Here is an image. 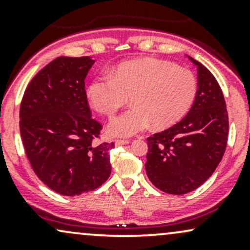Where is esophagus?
Returning <instances> with one entry per match:
<instances>
[{
	"mask_svg": "<svg viewBox=\"0 0 250 250\" xmlns=\"http://www.w3.org/2000/svg\"><path fill=\"white\" fill-rule=\"evenodd\" d=\"M128 143H129V140H116L115 146H117V147H120V146L128 145Z\"/></svg>",
	"mask_w": 250,
	"mask_h": 250,
	"instance_id": "esophagus-1",
	"label": "esophagus"
}]
</instances>
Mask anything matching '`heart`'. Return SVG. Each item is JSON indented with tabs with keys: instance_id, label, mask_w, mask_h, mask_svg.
<instances>
[{
	"instance_id": "heart-1",
	"label": "heart",
	"mask_w": 250,
	"mask_h": 250,
	"mask_svg": "<svg viewBox=\"0 0 250 250\" xmlns=\"http://www.w3.org/2000/svg\"><path fill=\"white\" fill-rule=\"evenodd\" d=\"M197 93L196 77L174 63L156 59L120 63L107 75L88 84L89 104L100 114L113 116L130 97L133 108L109 122L111 136L128 137L153 125L165 129L188 113Z\"/></svg>"
}]
</instances>
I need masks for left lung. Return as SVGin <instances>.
Wrapping results in <instances>:
<instances>
[{
	"label": "left lung",
	"instance_id": "left-lung-1",
	"mask_svg": "<svg viewBox=\"0 0 250 250\" xmlns=\"http://www.w3.org/2000/svg\"><path fill=\"white\" fill-rule=\"evenodd\" d=\"M188 59L197 68V93L190 110L173 127L147 139L149 180L174 195L190 193L211 176L228 140V113L219 83L202 63Z\"/></svg>",
	"mask_w": 250,
	"mask_h": 250
}]
</instances>
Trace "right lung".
Segmentation results:
<instances>
[{
    "label": "right lung",
    "mask_w": 250,
    "mask_h": 250,
    "mask_svg": "<svg viewBox=\"0 0 250 250\" xmlns=\"http://www.w3.org/2000/svg\"><path fill=\"white\" fill-rule=\"evenodd\" d=\"M90 56H60L25 89L20 133L40 180L57 194L75 196L102 186L110 176L111 143H96L101 125L91 117L84 80Z\"/></svg>",
    "instance_id": "1"
}]
</instances>
